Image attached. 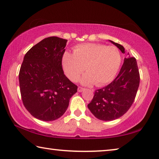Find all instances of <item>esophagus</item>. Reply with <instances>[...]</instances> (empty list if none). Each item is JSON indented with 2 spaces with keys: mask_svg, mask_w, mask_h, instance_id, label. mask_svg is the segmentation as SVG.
<instances>
[{
  "mask_svg": "<svg viewBox=\"0 0 159 159\" xmlns=\"http://www.w3.org/2000/svg\"><path fill=\"white\" fill-rule=\"evenodd\" d=\"M84 90H85V88H83L82 87H79V88H78V92H79V93L82 92V91H83Z\"/></svg>",
  "mask_w": 159,
  "mask_h": 159,
  "instance_id": "34e87169",
  "label": "esophagus"
}]
</instances>
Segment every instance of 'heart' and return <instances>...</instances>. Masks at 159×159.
I'll return each mask as SVG.
<instances>
[{
  "label": "heart",
  "instance_id": "b5f03b06",
  "mask_svg": "<svg viewBox=\"0 0 159 159\" xmlns=\"http://www.w3.org/2000/svg\"><path fill=\"white\" fill-rule=\"evenodd\" d=\"M61 64L66 76L73 82L79 79L84 85L95 83L101 87L112 81L121 64V55L116 47L99 43H85L75 47L74 54L66 51Z\"/></svg>",
  "mask_w": 159,
  "mask_h": 159
}]
</instances>
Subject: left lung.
Returning a JSON list of instances; mask_svg holds the SVG:
<instances>
[{
	"mask_svg": "<svg viewBox=\"0 0 159 159\" xmlns=\"http://www.w3.org/2000/svg\"><path fill=\"white\" fill-rule=\"evenodd\" d=\"M110 41L125 53L121 45ZM139 80L136 59L128 56L124 59L116 78L108 85L95 91L92 101L88 104V109L99 120L107 121L121 117L130 108L135 99Z\"/></svg>",
	"mask_w": 159,
	"mask_h": 159,
	"instance_id": "1",
	"label": "left lung"
}]
</instances>
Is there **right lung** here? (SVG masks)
Returning a JSON list of instances; mask_svg holds the SVG:
<instances>
[{"label": "right lung", "mask_w": 159, "mask_h": 159, "mask_svg": "<svg viewBox=\"0 0 159 159\" xmlns=\"http://www.w3.org/2000/svg\"><path fill=\"white\" fill-rule=\"evenodd\" d=\"M67 40L45 38L29 50L21 64L19 81L26 110L38 119L51 121L60 118L78 86L64 74L61 59Z\"/></svg>", "instance_id": "right-lung-1"}]
</instances>
